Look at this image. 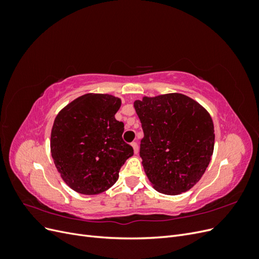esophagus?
<instances>
[{
	"label": "esophagus",
	"mask_w": 259,
	"mask_h": 259,
	"mask_svg": "<svg viewBox=\"0 0 259 259\" xmlns=\"http://www.w3.org/2000/svg\"><path fill=\"white\" fill-rule=\"evenodd\" d=\"M131 146L133 147V149H134V152L137 153V152H138V145H137V143H135V142L132 143Z\"/></svg>",
	"instance_id": "34e87169"
}]
</instances>
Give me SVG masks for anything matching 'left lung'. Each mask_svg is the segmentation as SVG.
<instances>
[{
    "instance_id": "left-lung-1",
    "label": "left lung",
    "mask_w": 259,
    "mask_h": 259,
    "mask_svg": "<svg viewBox=\"0 0 259 259\" xmlns=\"http://www.w3.org/2000/svg\"><path fill=\"white\" fill-rule=\"evenodd\" d=\"M144 131L140 158L154 189L177 195L197 184L214 151V124L199 103L170 93L136 100Z\"/></svg>"
}]
</instances>
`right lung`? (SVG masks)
I'll list each match as a JSON object with an SVG mask.
<instances>
[{
  "instance_id": "1",
  "label": "right lung",
  "mask_w": 259,
  "mask_h": 259,
  "mask_svg": "<svg viewBox=\"0 0 259 259\" xmlns=\"http://www.w3.org/2000/svg\"><path fill=\"white\" fill-rule=\"evenodd\" d=\"M121 99L108 94H85L61 109L51 134V153L64 182L82 194L112 187L134 154L124 142L123 122L115 120Z\"/></svg>"
}]
</instances>
